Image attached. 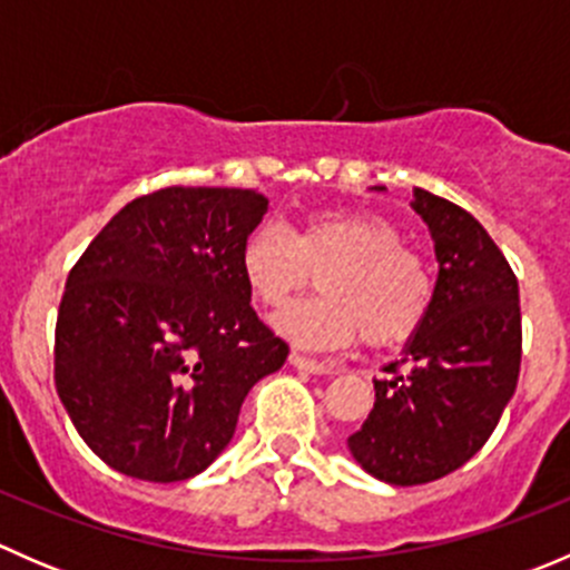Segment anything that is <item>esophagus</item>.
Wrapping results in <instances>:
<instances>
[{"mask_svg": "<svg viewBox=\"0 0 570 570\" xmlns=\"http://www.w3.org/2000/svg\"><path fill=\"white\" fill-rule=\"evenodd\" d=\"M289 364L295 366V370H303V372H312V375H333V366L331 364H322V361H314V358H308V355H303V353H289Z\"/></svg>", "mask_w": 570, "mask_h": 570, "instance_id": "obj_1", "label": "esophagus"}]
</instances>
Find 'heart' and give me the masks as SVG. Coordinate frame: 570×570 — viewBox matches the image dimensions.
Returning a JSON list of instances; mask_svg holds the SVG:
<instances>
[{
  "mask_svg": "<svg viewBox=\"0 0 570 570\" xmlns=\"http://www.w3.org/2000/svg\"><path fill=\"white\" fill-rule=\"evenodd\" d=\"M239 269L253 301L284 308L320 273V297L275 320L284 336L306 347L402 342L433 306V278L392 220L372 212H314L295 234L258 223L239 248Z\"/></svg>",
  "mask_w": 570,
  "mask_h": 570,
  "instance_id": "heart-1",
  "label": "heart"
}]
</instances>
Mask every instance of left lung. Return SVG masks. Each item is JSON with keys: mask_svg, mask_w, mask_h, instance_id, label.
I'll use <instances>...</instances> for the list:
<instances>
[{"mask_svg": "<svg viewBox=\"0 0 570 570\" xmlns=\"http://www.w3.org/2000/svg\"><path fill=\"white\" fill-rule=\"evenodd\" d=\"M413 195L439 258L433 306L347 439L355 461L392 485L441 480L474 458L521 370L519 281L504 253L458 204Z\"/></svg>", "mask_w": 570, "mask_h": 570, "instance_id": "left-lung-1", "label": "left lung"}]
</instances>
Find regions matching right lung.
Instances as JSON below:
<instances>
[{"instance_id": "add662e5", "label": "right lung", "mask_w": 570, "mask_h": 570, "mask_svg": "<svg viewBox=\"0 0 570 570\" xmlns=\"http://www.w3.org/2000/svg\"><path fill=\"white\" fill-rule=\"evenodd\" d=\"M267 198L165 187L126 204L68 273L55 386L85 444L135 480L198 474L289 344L250 306L239 248Z\"/></svg>"}]
</instances>
